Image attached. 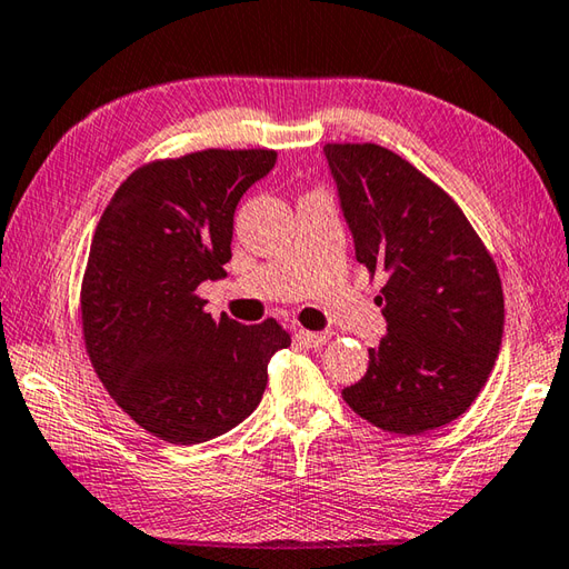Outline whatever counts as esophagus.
<instances>
[{"label":"esophagus","instance_id":"esophagus-1","mask_svg":"<svg viewBox=\"0 0 569 569\" xmlns=\"http://www.w3.org/2000/svg\"><path fill=\"white\" fill-rule=\"evenodd\" d=\"M296 340L308 345V348H322L330 340V332H313V330H298Z\"/></svg>","mask_w":569,"mask_h":569}]
</instances>
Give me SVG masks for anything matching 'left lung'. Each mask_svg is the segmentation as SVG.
Masks as SVG:
<instances>
[{
    "instance_id": "8db88e82",
    "label": "left lung",
    "mask_w": 569,
    "mask_h": 569,
    "mask_svg": "<svg viewBox=\"0 0 569 569\" xmlns=\"http://www.w3.org/2000/svg\"><path fill=\"white\" fill-rule=\"evenodd\" d=\"M355 256L382 273L375 298L387 336L360 382L342 389L355 415L392 433L459 419L481 392L503 340V286L461 207L397 152L328 142Z\"/></svg>"
}]
</instances>
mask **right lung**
Here are the masks:
<instances>
[{
  "label": "right lung",
  "mask_w": 569,
  "mask_h": 569,
  "mask_svg": "<svg viewBox=\"0 0 569 569\" xmlns=\"http://www.w3.org/2000/svg\"><path fill=\"white\" fill-rule=\"evenodd\" d=\"M276 150L187 152L138 167L100 217L81 286L86 352L98 380L144 431L177 447L241 425L259 407L273 318L241 326L204 313L197 286L227 276L233 211Z\"/></svg>",
  "instance_id": "1"
}]
</instances>
